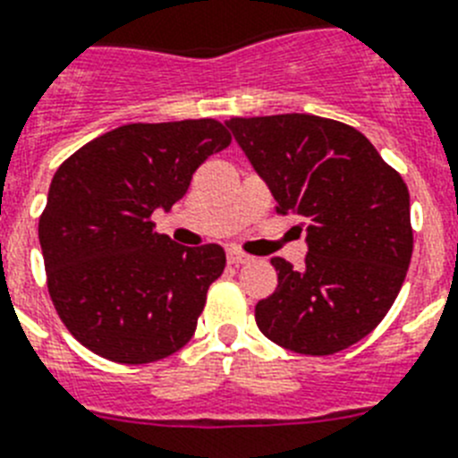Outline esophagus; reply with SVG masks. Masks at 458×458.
<instances>
[{
    "mask_svg": "<svg viewBox=\"0 0 458 458\" xmlns=\"http://www.w3.org/2000/svg\"><path fill=\"white\" fill-rule=\"evenodd\" d=\"M228 263L230 265H244V263H251V256L240 249H228Z\"/></svg>",
    "mask_w": 458,
    "mask_h": 458,
    "instance_id": "esophagus-1",
    "label": "esophagus"
}]
</instances>
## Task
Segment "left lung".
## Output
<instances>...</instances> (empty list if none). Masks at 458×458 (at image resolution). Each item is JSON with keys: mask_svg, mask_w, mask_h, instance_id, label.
Listing matches in <instances>:
<instances>
[{"mask_svg": "<svg viewBox=\"0 0 458 458\" xmlns=\"http://www.w3.org/2000/svg\"><path fill=\"white\" fill-rule=\"evenodd\" d=\"M225 125L276 211L305 221L301 270L272 259L276 291L256 305L260 333L307 356L352 347L386 317L412 259L403 176L359 130L330 118L279 114Z\"/></svg>", "mask_w": 458, "mask_h": 458, "instance_id": "left-lung-1", "label": "left lung"}]
</instances>
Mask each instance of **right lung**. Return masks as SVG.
Returning a JSON list of instances; mask_svg holds the SVG:
<instances>
[{
    "instance_id": "obj_1",
    "label": "right lung",
    "mask_w": 458,
    "mask_h": 458,
    "mask_svg": "<svg viewBox=\"0 0 458 458\" xmlns=\"http://www.w3.org/2000/svg\"><path fill=\"white\" fill-rule=\"evenodd\" d=\"M228 144L230 132L211 118L130 123L57 167L39 244L53 305L83 347L141 366L193 337L225 251L174 244L151 216L170 211L193 172Z\"/></svg>"
}]
</instances>
